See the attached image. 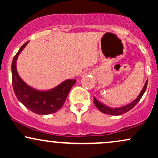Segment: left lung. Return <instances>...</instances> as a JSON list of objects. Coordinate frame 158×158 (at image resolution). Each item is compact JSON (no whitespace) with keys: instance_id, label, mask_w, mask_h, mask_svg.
<instances>
[{"instance_id":"left-lung-1","label":"left lung","mask_w":158,"mask_h":158,"mask_svg":"<svg viewBox=\"0 0 158 158\" xmlns=\"http://www.w3.org/2000/svg\"><path fill=\"white\" fill-rule=\"evenodd\" d=\"M147 83H148V81H146V84H145L144 87H143V90H141L140 94H139V96L137 97V99H135V100H134L133 102H131L130 104L126 105V106H125L120 107V108H110V107L106 106L104 104L99 102L95 97H94V104H95L96 107H97L98 109L100 110V111H102V113L106 114H110V115H116V116L121 115V114H125L126 113V112L129 111L130 110L132 109V108H133L137 104V102H139V99L142 98L143 94H144L145 91H146V88H147Z\"/></svg>"}]
</instances>
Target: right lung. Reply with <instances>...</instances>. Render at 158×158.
Instances as JSON below:
<instances>
[{
	"label": "right lung",
	"mask_w": 158,
	"mask_h": 158,
	"mask_svg": "<svg viewBox=\"0 0 158 158\" xmlns=\"http://www.w3.org/2000/svg\"><path fill=\"white\" fill-rule=\"evenodd\" d=\"M28 42L22 45L12 60V81L14 92L20 102L34 113L41 115L55 113L63 106L69 92L75 84L76 79L65 80L55 88L48 91H40L27 85L18 73L16 61L19 53Z\"/></svg>",
	"instance_id": "right-lung-1"
}]
</instances>
